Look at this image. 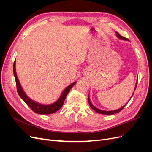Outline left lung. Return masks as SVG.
<instances>
[{"label": "left lung", "mask_w": 152, "mask_h": 152, "mask_svg": "<svg viewBox=\"0 0 152 152\" xmlns=\"http://www.w3.org/2000/svg\"><path fill=\"white\" fill-rule=\"evenodd\" d=\"M115 33H116V35H117V37L119 39H121V40H128V39H126V38H125V37H122V36H121L120 34H119L118 32H117V31H115ZM137 82H136V86H135V88H134V91L136 90V86H137ZM134 93H133V94H134ZM133 94H132V95H133ZM132 96L131 97V98L132 97ZM130 99H129V101H130ZM88 102H89V106L91 107V108L93 109V110H94L95 112H96L97 113H100V114H103V115H113V114H115V113H118V112H120L121 110L125 107V106L127 104H126L125 105H124L123 107H122L121 108H120L119 109H117V110H112V111H104V110H100V109H98V108H97L96 107H95L91 103V100H90V98H89V96H88Z\"/></svg>", "instance_id": "8db88e82"}]
</instances>
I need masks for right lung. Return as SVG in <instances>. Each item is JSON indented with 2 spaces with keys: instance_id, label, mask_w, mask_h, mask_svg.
<instances>
[{
  "instance_id": "obj_1",
  "label": "right lung",
  "mask_w": 152,
  "mask_h": 152,
  "mask_svg": "<svg viewBox=\"0 0 152 152\" xmlns=\"http://www.w3.org/2000/svg\"><path fill=\"white\" fill-rule=\"evenodd\" d=\"M15 65H16V60L15 61V62H14L13 72H14V75H15L16 83L18 93L20 96V98L26 103V104L28 105L34 112L37 113L42 114V115H48V114L54 113L56 112H57L59 109H60L62 107V106L63 105V103H64V101H65L68 92L70 91V90L72 89V87L76 83V82H74L70 85H69L68 87H66L65 89V90L63 91L60 97L59 98V99L56 101V102L50 104H40L31 99L29 97H28V96L25 94L24 91L23 90V88L20 84L19 80H18V78L16 74Z\"/></svg>"
}]
</instances>
